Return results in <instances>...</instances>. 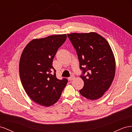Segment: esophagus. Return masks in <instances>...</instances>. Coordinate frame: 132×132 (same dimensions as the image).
Returning a JSON list of instances; mask_svg holds the SVG:
<instances>
[{
    "label": "esophagus",
    "mask_w": 132,
    "mask_h": 132,
    "mask_svg": "<svg viewBox=\"0 0 132 132\" xmlns=\"http://www.w3.org/2000/svg\"><path fill=\"white\" fill-rule=\"evenodd\" d=\"M75 78V76H71V77H69V80H70V81H72V80H73V79Z\"/></svg>",
    "instance_id": "1"
}]
</instances>
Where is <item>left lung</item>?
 <instances>
[{
    "label": "left lung",
    "instance_id": "8db88e82",
    "mask_svg": "<svg viewBox=\"0 0 132 132\" xmlns=\"http://www.w3.org/2000/svg\"><path fill=\"white\" fill-rule=\"evenodd\" d=\"M77 54L84 86L81 95L91 100L102 97L114 78L116 61L107 41L98 34H67Z\"/></svg>",
    "mask_w": 132,
    "mask_h": 132
}]
</instances>
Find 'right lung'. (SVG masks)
<instances>
[{"label": "right lung", "instance_id": "right-lung-1", "mask_svg": "<svg viewBox=\"0 0 132 132\" xmlns=\"http://www.w3.org/2000/svg\"><path fill=\"white\" fill-rule=\"evenodd\" d=\"M66 38V34H60L34 39L22 51L19 62L22 85L29 97L41 106L57 102L67 84L66 78H56L52 66L56 52Z\"/></svg>", "mask_w": 132, "mask_h": 132}]
</instances>
